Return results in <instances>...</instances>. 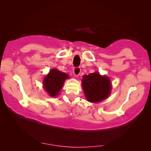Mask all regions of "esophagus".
I'll return each mask as SVG.
<instances>
[{"label":"esophagus","instance_id":"1","mask_svg":"<svg viewBox=\"0 0 151 151\" xmlns=\"http://www.w3.org/2000/svg\"><path fill=\"white\" fill-rule=\"evenodd\" d=\"M73 72H74V75H75V76L79 75V74H80V72H81V68L79 67H74Z\"/></svg>","mask_w":151,"mask_h":151}]
</instances>
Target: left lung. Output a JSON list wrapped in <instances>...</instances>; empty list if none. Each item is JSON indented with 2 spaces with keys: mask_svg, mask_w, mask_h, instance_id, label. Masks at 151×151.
I'll return each mask as SVG.
<instances>
[{
  "mask_svg": "<svg viewBox=\"0 0 151 151\" xmlns=\"http://www.w3.org/2000/svg\"><path fill=\"white\" fill-rule=\"evenodd\" d=\"M82 86L86 98L90 102H99L108 97L111 91V81L99 72L84 75Z\"/></svg>",
  "mask_w": 151,
  "mask_h": 151,
  "instance_id": "obj_1",
  "label": "left lung"
}]
</instances>
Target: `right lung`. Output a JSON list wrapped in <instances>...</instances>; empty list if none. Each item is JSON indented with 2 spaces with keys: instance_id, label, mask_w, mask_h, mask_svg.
Wrapping results in <instances>:
<instances>
[{
  "instance_id": "obj_1",
  "label": "right lung",
  "mask_w": 151,
  "mask_h": 151,
  "mask_svg": "<svg viewBox=\"0 0 151 151\" xmlns=\"http://www.w3.org/2000/svg\"><path fill=\"white\" fill-rule=\"evenodd\" d=\"M68 77L67 74L57 69H52L50 71V73L46 76L43 81L45 89L51 96H57L62 89L65 80Z\"/></svg>"
}]
</instances>
